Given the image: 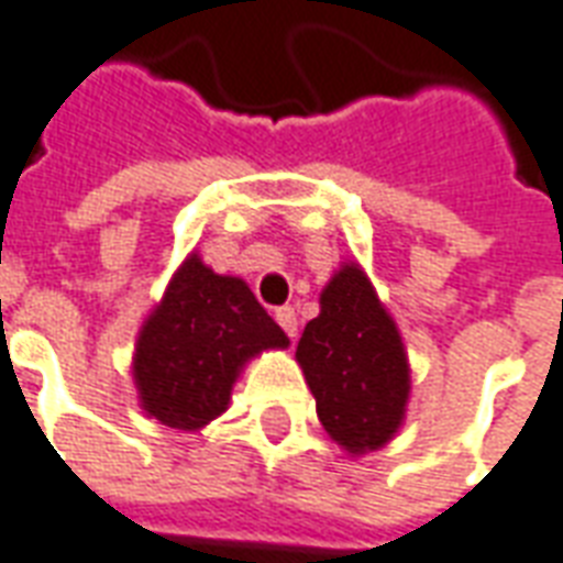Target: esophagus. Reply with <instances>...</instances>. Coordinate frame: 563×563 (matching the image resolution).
Segmentation results:
<instances>
[{
  "label": "esophagus",
  "mask_w": 563,
  "mask_h": 563,
  "mask_svg": "<svg viewBox=\"0 0 563 563\" xmlns=\"http://www.w3.org/2000/svg\"><path fill=\"white\" fill-rule=\"evenodd\" d=\"M277 322H280V329L286 331L289 338L298 334V317H295V307H280V310H277Z\"/></svg>",
  "instance_id": "34e87169"
}]
</instances>
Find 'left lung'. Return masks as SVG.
I'll return each mask as SVG.
<instances>
[{"instance_id": "left-lung-1", "label": "left lung", "mask_w": 563, "mask_h": 563, "mask_svg": "<svg viewBox=\"0 0 563 563\" xmlns=\"http://www.w3.org/2000/svg\"><path fill=\"white\" fill-rule=\"evenodd\" d=\"M325 434L346 455H367L401 431L410 404V358L398 322L365 268L346 258L319 292V317L295 350Z\"/></svg>"}]
</instances>
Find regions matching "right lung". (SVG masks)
<instances>
[{"instance_id":"obj_1","label":"right lung","mask_w":563,"mask_h":563,"mask_svg":"<svg viewBox=\"0 0 563 563\" xmlns=\"http://www.w3.org/2000/svg\"><path fill=\"white\" fill-rule=\"evenodd\" d=\"M289 338L241 277L208 268L198 250L180 262L144 319L132 353L139 407L174 431H201L229 410L246 362Z\"/></svg>"}]
</instances>
